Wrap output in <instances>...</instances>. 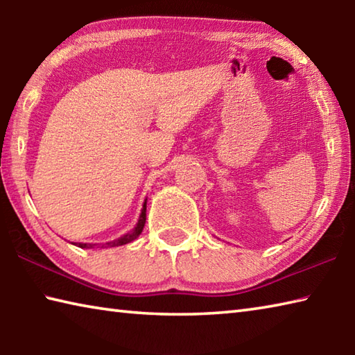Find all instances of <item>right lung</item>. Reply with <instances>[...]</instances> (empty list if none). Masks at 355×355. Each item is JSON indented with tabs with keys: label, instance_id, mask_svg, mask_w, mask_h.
<instances>
[{
	"label": "right lung",
	"instance_id": "1",
	"mask_svg": "<svg viewBox=\"0 0 355 355\" xmlns=\"http://www.w3.org/2000/svg\"><path fill=\"white\" fill-rule=\"evenodd\" d=\"M146 211H147V202H144V207H142V213L139 216V220H137V224H136V227L133 228V230H131L130 233H127V235H123L122 238L116 239V241H111V243L103 244V245H101V248H116V245H123V244H128L131 241H135V239L139 236L141 232L144 230V225H146V219H147ZM76 245H78V248H81V249L92 248V244H81L80 243V244H76Z\"/></svg>",
	"mask_w": 355,
	"mask_h": 355
}]
</instances>
